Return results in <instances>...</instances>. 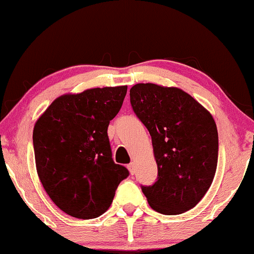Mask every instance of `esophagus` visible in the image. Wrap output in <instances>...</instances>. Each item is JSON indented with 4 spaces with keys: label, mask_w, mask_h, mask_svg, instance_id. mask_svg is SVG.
Segmentation results:
<instances>
[{
    "label": "esophagus",
    "mask_w": 254,
    "mask_h": 254,
    "mask_svg": "<svg viewBox=\"0 0 254 254\" xmlns=\"http://www.w3.org/2000/svg\"><path fill=\"white\" fill-rule=\"evenodd\" d=\"M127 168H129L130 173H131V174H132V176H133V174H135V165H133V164H132V162H131V164H129V165H127Z\"/></svg>",
    "instance_id": "1"
}]
</instances>
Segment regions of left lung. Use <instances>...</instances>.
<instances>
[{
    "instance_id": "1",
    "label": "left lung",
    "mask_w": 254,
    "mask_h": 254,
    "mask_svg": "<svg viewBox=\"0 0 254 254\" xmlns=\"http://www.w3.org/2000/svg\"><path fill=\"white\" fill-rule=\"evenodd\" d=\"M133 112L151 136L157 179L141 186L151 209L178 215L196 206L214 180L218 135L214 118L176 87L137 83L130 89Z\"/></svg>"
}]
</instances>
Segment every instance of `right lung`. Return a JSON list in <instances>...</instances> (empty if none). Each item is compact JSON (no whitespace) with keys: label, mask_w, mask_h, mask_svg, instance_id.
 Instances as JSON below:
<instances>
[{"label":"right lung","mask_w":254,"mask_h":254,"mask_svg":"<svg viewBox=\"0 0 254 254\" xmlns=\"http://www.w3.org/2000/svg\"><path fill=\"white\" fill-rule=\"evenodd\" d=\"M127 90V86L104 87L62 95L34 125L38 176L52 202L72 217L103 215L129 177L124 166L113 161L107 136Z\"/></svg>","instance_id":"right-lung-1"}]
</instances>
